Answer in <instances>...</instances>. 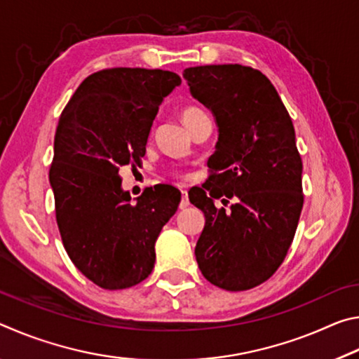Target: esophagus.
Listing matches in <instances>:
<instances>
[{
	"label": "esophagus",
	"mask_w": 359,
	"mask_h": 359,
	"mask_svg": "<svg viewBox=\"0 0 359 359\" xmlns=\"http://www.w3.org/2000/svg\"><path fill=\"white\" fill-rule=\"evenodd\" d=\"M188 205H190V201H188V194H187V191H182V201L179 204V209L184 210L188 208Z\"/></svg>",
	"instance_id": "1"
}]
</instances>
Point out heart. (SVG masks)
<instances>
[{
    "label": "heart",
    "instance_id": "obj_1",
    "mask_svg": "<svg viewBox=\"0 0 359 359\" xmlns=\"http://www.w3.org/2000/svg\"><path fill=\"white\" fill-rule=\"evenodd\" d=\"M204 115L205 114L201 111V109L196 107V106H187V107L182 109V112H180L182 121H184L187 128H190V126L194 123V121H196L198 118L204 117Z\"/></svg>",
    "mask_w": 359,
    "mask_h": 359
}]
</instances>
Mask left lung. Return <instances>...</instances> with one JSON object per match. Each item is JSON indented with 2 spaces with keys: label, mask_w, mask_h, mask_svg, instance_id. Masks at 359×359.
Returning <instances> with one entry per match:
<instances>
[{
  "label": "left lung",
  "mask_w": 359,
  "mask_h": 359,
  "mask_svg": "<svg viewBox=\"0 0 359 359\" xmlns=\"http://www.w3.org/2000/svg\"><path fill=\"white\" fill-rule=\"evenodd\" d=\"M184 79L218 128L212 175L190 198L205 217L198 266L218 288L250 290L278 269L299 222L302 161L293 121L269 79L248 66H194ZM222 196L235 198L228 212L215 208Z\"/></svg>",
  "instance_id": "left-lung-1"
}]
</instances>
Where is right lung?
Here are the masks:
<instances>
[{
	"instance_id": "add662e5",
	"label": "right lung",
	"mask_w": 359,
	"mask_h": 359,
	"mask_svg": "<svg viewBox=\"0 0 359 359\" xmlns=\"http://www.w3.org/2000/svg\"><path fill=\"white\" fill-rule=\"evenodd\" d=\"M180 83L171 71L102 69L79 85L58 120L48 172L58 229L72 263L101 288L150 276L155 242L179 208L171 185L131 201L118 171L139 166L158 109Z\"/></svg>"
}]
</instances>
